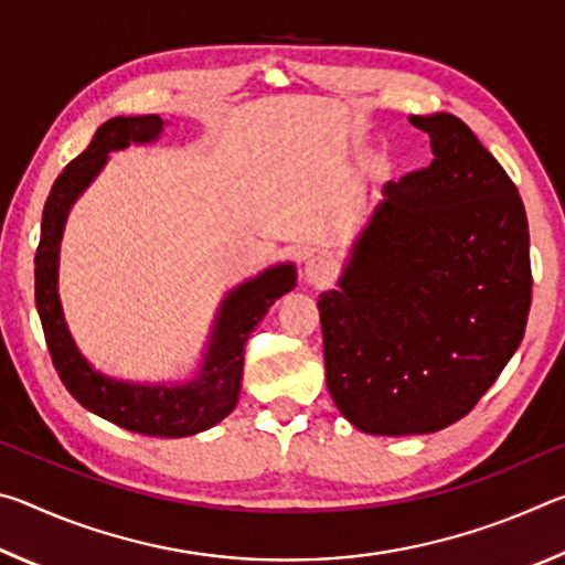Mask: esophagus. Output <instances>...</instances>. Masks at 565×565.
<instances>
[{"label":"esophagus","mask_w":565,"mask_h":565,"mask_svg":"<svg viewBox=\"0 0 565 565\" xmlns=\"http://www.w3.org/2000/svg\"><path fill=\"white\" fill-rule=\"evenodd\" d=\"M303 276H306V281H309V284L321 286V284L331 281L333 266L327 259H323V256H311V259L303 264Z\"/></svg>","instance_id":"esophagus-1"}]
</instances>
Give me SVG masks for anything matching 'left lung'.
Instances as JSON below:
<instances>
[{
	"label": "left lung",
	"instance_id": "obj_1",
	"mask_svg": "<svg viewBox=\"0 0 565 565\" xmlns=\"http://www.w3.org/2000/svg\"><path fill=\"white\" fill-rule=\"evenodd\" d=\"M408 121L434 161L388 181L341 291L319 296L333 404L376 436L463 418L519 349L533 289L511 177L454 114Z\"/></svg>",
	"mask_w": 565,
	"mask_h": 565
}]
</instances>
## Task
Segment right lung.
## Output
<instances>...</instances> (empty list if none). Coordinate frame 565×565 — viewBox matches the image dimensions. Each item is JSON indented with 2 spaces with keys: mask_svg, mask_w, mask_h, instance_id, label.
I'll list each match as a JSON object with an SVG mask.
<instances>
[{
  "mask_svg": "<svg viewBox=\"0 0 565 565\" xmlns=\"http://www.w3.org/2000/svg\"><path fill=\"white\" fill-rule=\"evenodd\" d=\"M161 124L164 121L157 114L104 121L89 147L56 177L46 196L42 236L34 254V296L56 374L84 408L134 434L179 438L204 431L232 414L238 401V388H242L244 343L248 333L279 296L294 289L296 271L294 266H276L226 296L202 376L191 381L189 386L149 388L119 384L97 374L82 359L64 323L60 294H56V259H60L66 212L89 181L99 174L111 149H124L129 141L139 145V141L157 139Z\"/></svg>",
  "mask_w": 565,
  "mask_h": 565,
  "instance_id": "1",
  "label": "right lung"
}]
</instances>
